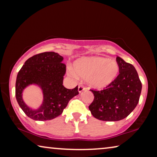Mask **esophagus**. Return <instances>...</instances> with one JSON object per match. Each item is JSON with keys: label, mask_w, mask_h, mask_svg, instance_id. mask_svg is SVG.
Here are the masks:
<instances>
[{"label": "esophagus", "mask_w": 157, "mask_h": 157, "mask_svg": "<svg viewBox=\"0 0 157 157\" xmlns=\"http://www.w3.org/2000/svg\"><path fill=\"white\" fill-rule=\"evenodd\" d=\"M84 90H86V88H85L84 86H82V85H79V86H78V91H79V93H81L82 91H84Z\"/></svg>", "instance_id": "34e87169"}]
</instances>
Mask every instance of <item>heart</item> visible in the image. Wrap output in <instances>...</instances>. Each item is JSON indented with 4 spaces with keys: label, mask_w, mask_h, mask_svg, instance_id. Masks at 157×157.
I'll return each instance as SVG.
<instances>
[{
    "label": "heart",
    "mask_w": 157,
    "mask_h": 157,
    "mask_svg": "<svg viewBox=\"0 0 157 157\" xmlns=\"http://www.w3.org/2000/svg\"><path fill=\"white\" fill-rule=\"evenodd\" d=\"M74 70L68 69L73 78L78 75L86 79L91 87L96 89L106 88L115 80L119 73V66L116 61L100 57H84L77 61Z\"/></svg>",
    "instance_id": "heart-1"
}]
</instances>
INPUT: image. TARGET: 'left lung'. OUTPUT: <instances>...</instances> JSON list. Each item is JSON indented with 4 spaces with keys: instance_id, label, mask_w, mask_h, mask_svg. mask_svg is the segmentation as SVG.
Listing matches in <instances>:
<instances>
[{
    "instance_id": "left-lung-1",
    "label": "left lung",
    "mask_w": 157,
    "mask_h": 157,
    "mask_svg": "<svg viewBox=\"0 0 157 157\" xmlns=\"http://www.w3.org/2000/svg\"><path fill=\"white\" fill-rule=\"evenodd\" d=\"M119 75L106 89H91L94 100L89 106L95 118L103 121H118L128 116L139 101L142 84L134 66L116 57Z\"/></svg>"
}]
</instances>
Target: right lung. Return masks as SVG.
I'll return each mask as SVG.
<instances>
[{
	"label": "right lung",
	"mask_w": 157,
	"mask_h": 157,
	"mask_svg": "<svg viewBox=\"0 0 157 157\" xmlns=\"http://www.w3.org/2000/svg\"><path fill=\"white\" fill-rule=\"evenodd\" d=\"M63 57L55 52L34 55L26 61L18 73L16 81V98L24 113L34 121H48L62 113L71 99L79 94L78 86L68 89L63 86L66 65ZM30 84H36L43 91L44 100L37 110L25 105L22 93Z\"/></svg>",
	"instance_id": "add662e5"
}]
</instances>
